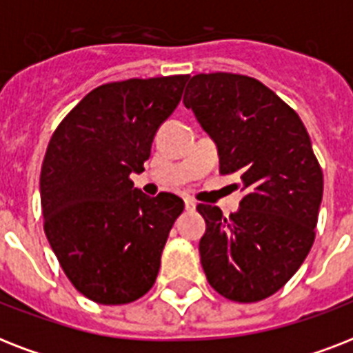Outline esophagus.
Instances as JSON below:
<instances>
[{
	"label": "esophagus",
	"mask_w": 353,
	"mask_h": 353,
	"mask_svg": "<svg viewBox=\"0 0 353 353\" xmlns=\"http://www.w3.org/2000/svg\"><path fill=\"white\" fill-rule=\"evenodd\" d=\"M185 209L187 210H194L196 209V201L190 198H185Z\"/></svg>",
	"instance_id": "1"
}]
</instances>
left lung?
I'll use <instances>...</instances> for the list:
<instances>
[{"label": "left lung", "instance_id": "1", "mask_svg": "<svg viewBox=\"0 0 353 353\" xmlns=\"http://www.w3.org/2000/svg\"><path fill=\"white\" fill-rule=\"evenodd\" d=\"M183 104L218 146L221 174L240 176L245 190L229 218L198 205L207 280L229 301H263L296 273L315 240L323 170L310 135L280 97L243 74H196Z\"/></svg>", "mask_w": 353, "mask_h": 353}]
</instances>
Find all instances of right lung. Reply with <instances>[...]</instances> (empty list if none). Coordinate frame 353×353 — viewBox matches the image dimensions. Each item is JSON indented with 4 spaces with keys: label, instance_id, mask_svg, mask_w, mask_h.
<instances>
[{
    "label": "right lung",
    "instance_id": "1",
    "mask_svg": "<svg viewBox=\"0 0 353 353\" xmlns=\"http://www.w3.org/2000/svg\"><path fill=\"white\" fill-rule=\"evenodd\" d=\"M188 74L99 85L60 122L40 174L43 231L71 284L99 304H128L154 285L161 252L185 209L150 198L141 174L155 133L181 101Z\"/></svg>",
    "mask_w": 353,
    "mask_h": 353
}]
</instances>
